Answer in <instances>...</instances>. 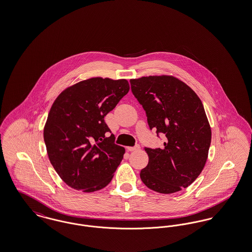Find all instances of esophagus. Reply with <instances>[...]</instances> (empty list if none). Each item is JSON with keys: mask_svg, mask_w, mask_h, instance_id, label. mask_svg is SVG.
Segmentation results:
<instances>
[{"mask_svg": "<svg viewBox=\"0 0 252 252\" xmlns=\"http://www.w3.org/2000/svg\"><path fill=\"white\" fill-rule=\"evenodd\" d=\"M140 148H141V146H140L139 144H136V145H134V146L127 147V150H128V151H137V150H139Z\"/></svg>", "mask_w": 252, "mask_h": 252, "instance_id": "esophagus-1", "label": "esophagus"}]
</instances>
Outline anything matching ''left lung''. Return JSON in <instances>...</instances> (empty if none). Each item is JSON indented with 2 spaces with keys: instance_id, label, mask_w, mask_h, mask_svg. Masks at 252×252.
Segmentation results:
<instances>
[{
  "instance_id": "obj_1",
  "label": "left lung",
  "mask_w": 252,
  "mask_h": 252,
  "mask_svg": "<svg viewBox=\"0 0 252 252\" xmlns=\"http://www.w3.org/2000/svg\"><path fill=\"white\" fill-rule=\"evenodd\" d=\"M131 92L146 113L149 128L165 136L162 148L144 147L149 161L140 177L160 193L191 185L203 170L212 131L203 104L180 79L161 75L131 79Z\"/></svg>"
}]
</instances>
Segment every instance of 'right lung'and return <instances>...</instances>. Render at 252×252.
Returning a JSON list of instances; mask_svg holds the SVG:
<instances>
[{
    "mask_svg": "<svg viewBox=\"0 0 252 252\" xmlns=\"http://www.w3.org/2000/svg\"><path fill=\"white\" fill-rule=\"evenodd\" d=\"M129 91L126 79L94 77L60 94L50 109L43 137L49 159L61 180L77 191L106 187L123 159L105 116Z\"/></svg>",
    "mask_w": 252,
    "mask_h": 252,
    "instance_id": "add662e5",
    "label": "right lung"
}]
</instances>
